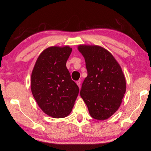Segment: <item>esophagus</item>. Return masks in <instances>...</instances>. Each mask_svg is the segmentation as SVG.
<instances>
[{"mask_svg":"<svg viewBox=\"0 0 151 151\" xmlns=\"http://www.w3.org/2000/svg\"><path fill=\"white\" fill-rule=\"evenodd\" d=\"M76 84H77V85L78 86V87L81 88V81L78 80V81H76Z\"/></svg>","mask_w":151,"mask_h":151,"instance_id":"obj_1","label":"esophagus"}]
</instances>
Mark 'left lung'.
<instances>
[{"label": "left lung", "mask_w": 151, "mask_h": 151, "mask_svg": "<svg viewBox=\"0 0 151 151\" xmlns=\"http://www.w3.org/2000/svg\"><path fill=\"white\" fill-rule=\"evenodd\" d=\"M85 57L87 76L81 96L93 119L105 120L121 105L126 92V81L121 66L108 50L99 46L80 45Z\"/></svg>", "instance_id": "8db88e82"}]
</instances>
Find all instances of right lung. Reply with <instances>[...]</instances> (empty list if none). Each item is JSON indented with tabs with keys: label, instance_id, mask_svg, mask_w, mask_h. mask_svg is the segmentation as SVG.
Wrapping results in <instances>:
<instances>
[{
	"label": "right lung",
	"instance_id": "right-lung-1",
	"mask_svg": "<svg viewBox=\"0 0 151 151\" xmlns=\"http://www.w3.org/2000/svg\"><path fill=\"white\" fill-rule=\"evenodd\" d=\"M72 52L68 46L51 47L39 55L31 75L32 95L42 111L64 118L72 111L79 92L66 63Z\"/></svg>",
	"mask_w": 151,
	"mask_h": 151
}]
</instances>
